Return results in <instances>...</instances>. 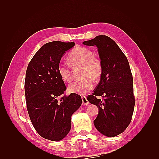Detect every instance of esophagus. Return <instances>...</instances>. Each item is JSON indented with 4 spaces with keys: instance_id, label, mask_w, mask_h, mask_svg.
Wrapping results in <instances>:
<instances>
[{
    "instance_id": "esophagus-1",
    "label": "esophagus",
    "mask_w": 159,
    "mask_h": 159,
    "mask_svg": "<svg viewBox=\"0 0 159 159\" xmlns=\"http://www.w3.org/2000/svg\"><path fill=\"white\" fill-rule=\"evenodd\" d=\"M81 99H82V105H87L89 103L88 100L87 98L85 97V96H81Z\"/></svg>"
}]
</instances>
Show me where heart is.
I'll list each match as a JSON object with an SVG mask.
<instances>
[{
    "mask_svg": "<svg viewBox=\"0 0 159 159\" xmlns=\"http://www.w3.org/2000/svg\"><path fill=\"white\" fill-rule=\"evenodd\" d=\"M68 59L72 66H82L81 76L84 78L70 85L69 91L79 95L86 94L93 88V80H99L102 75V60L98 56L93 55L91 50L83 46L76 47L72 50ZM57 73L65 82H71L73 80L70 66L66 64H59Z\"/></svg>",
    "mask_w": 159,
    "mask_h": 159,
    "instance_id": "1",
    "label": "heart"
}]
</instances>
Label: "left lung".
Segmentation results:
<instances>
[{
  "mask_svg": "<svg viewBox=\"0 0 159 159\" xmlns=\"http://www.w3.org/2000/svg\"><path fill=\"white\" fill-rule=\"evenodd\" d=\"M83 44L98 48L103 64V73L93 93L88 95L89 102L99 107L93 123L98 131L107 137L123 133L131 123L135 98L133 79L126 56L114 40L100 35ZM98 96L103 97L98 99Z\"/></svg>",
  "mask_w": 159,
  "mask_h": 159,
  "instance_id": "obj_1",
  "label": "left lung"
}]
</instances>
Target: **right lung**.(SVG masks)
Segmentation results:
<instances>
[{
	"instance_id": "right-lung-1",
	"label": "right lung",
	"mask_w": 159,
	"mask_h": 159,
	"mask_svg": "<svg viewBox=\"0 0 159 159\" xmlns=\"http://www.w3.org/2000/svg\"><path fill=\"white\" fill-rule=\"evenodd\" d=\"M74 45V42L46 43L33 56L26 72L25 90L30 121L42 137L53 141L68 134L71 115L82 102L78 94L66 95L67 88L57 73L61 56Z\"/></svg>"
}]
</instances>
